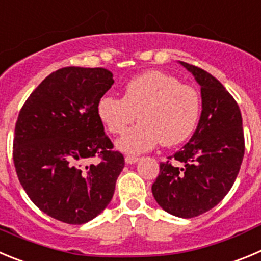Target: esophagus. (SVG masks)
Here are the masks:
<instances>
[{
    "label": "esophagus",
    "mask_w": 261,
    "mask_h": 261,
    "mask_svg": "<svg viewBox=\"0 0 261 261\" xmlns=\"http://www.w3.org/2000/svg\"><path fill=\"white\" fill-rule=\"evenodd\" d=\"M125 161L126 164H128V165H133V164L138 163L139 161V157H136V156H126L125 157Z\"/></svg>",
    "instance_id": "obj_1"
}]
</instances>
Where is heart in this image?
<instances>
[{"instance_id":"b5f03b06","label":"heart","mask_w":261,"mask_h":261,"mask_svg":"<svg viewBox=\"0 0 261 261\" xmlns=\"http://www.w3.org/2000/svg\"><path fill=\"white\" fill-rule=\"evenodd\" d=\"M97 116L107 130L121 134L135 121L139 123L116 142L128 154L185 142L200 116V96L194 87L182 84L168 72L151 70L127 82L123 97L104 96L97 102Z\"/></svg>"}]
</instances>
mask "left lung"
Listing matches in <instances>:
<instances>
[{"label": "left lung", "instance_id": "left-lung-1", "mask_svg": "<svg viewBox=\"0 0 261 261\" xmlns=\"http://www.w3.org/2000/svg\"><path fill=\"white\" fill-rule=\"evenodd\" d=\"M178 63L200 86L201 114L189 143L160 164L152 194L165 212L192 218L212 210L230 191L245 154V136L241 110L226 88L205 70Z\"/></svg>", "mask_w": 261, "mask_h": 261}]
</instances>
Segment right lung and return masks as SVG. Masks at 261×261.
Instances as JSON below:
<instances>
[{
  "label": "right lung",
  "mask_w": 261,
  "mask_h": 261,
  "mask_svg": "<svg viewBox=\"0 0 261 261\" xmlns=\"http://www.w3.org/2000/svg\"><path fill=\"white\" fill-rule=\"evenodd\" d=\"M102 67H63L30 95L15 125L13 159L19 182L35 205L58 221H91L113 198L125 166L105 135L98 100L113 86ZM97 154V166L86 165Z\"/></svg>",
  "instance_id": "right-lung-1"
}]
</instances>
